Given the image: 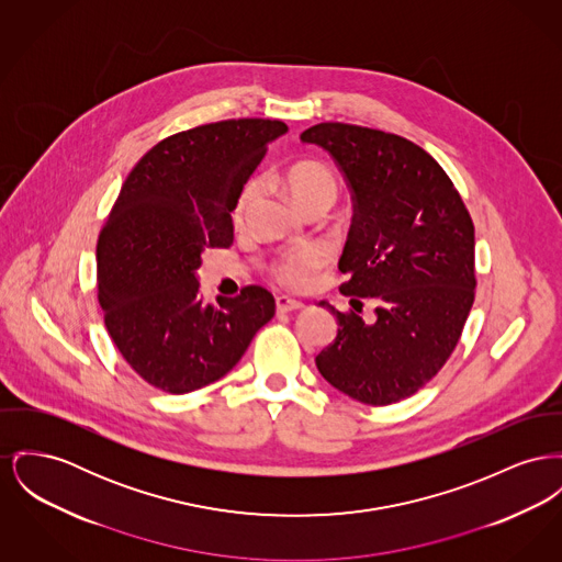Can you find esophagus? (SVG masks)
I'll return each mask as SVG.
<instances>
[{
    "mask_svg": "<svg viewBox=\"0 0 562 562\" xmlns=\"http://www.w3.org/2000/svg\"><path fill=\"white\" fill-rule=\"evenodd\" d=\"M276 307H278L280 314H286V312H297V310L303 307V303L297 301V299L280 295V297H276Z\"/></svg>",
    "mask_w": 562,
    "mask_h": 562,
    "instance_id": "1",
    "label": "esophagus"
}]
</instances>
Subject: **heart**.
Listing matches in <instances>:
<instances>
[{
	"mask_svg": "<svg viewBox=\"0 0 562 562\" xmlns=\"http://www.w3.org/2000/svg\"><path fill=\"white\" fill-rule=\"evenodd\" d=\"M284 184L291 193V198L297 201L299 207H312V205H333L337 199V182L333 178L327 167L318 164H299L293 166L286 176ZM261 184L259 180H252L244 187V191L237 198L235 205V221H244L252 203L259 198ZM325 265V255L318 248H299L291 252H282L273 263H271V273L276 276L278 282L301 289L305 286L312 276Z\"/></svg>",
	"mask_w": 562,
	"mask_h": 562,
	"instance_id": "b5f03b06",
	"label": "heart"
}]
</instances>
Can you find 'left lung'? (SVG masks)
I'll use <instances>...</instances> for the list:
<instances>
[{"label": "left lung", "instance_id": "obj_1", "mask_svg": "<svg viewBox=\"0 0 562 562\" xmlns=\"http://www.w3.org/2000/svg\"><path fill=\"white\" fill-rule=\"evenodd\" d=\"M335 159L355 199L339 257L350 303L373 299V321L327 301L337 335L316 367L333 389L367 405L420 391L450 359L473 305L475 229L452 180L414 142L346 123L301 133Z\"/></svg>", "mask_w": 562, "mask_h": 562}]
</instances>
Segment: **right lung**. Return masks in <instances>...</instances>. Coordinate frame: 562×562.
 I'll list each match as a JSON object with an SVG mask.
<instances>
[{
	"label": "right lung",
	"mask_w": 562,
	"mask_h": 562,
	"mask_svg": "<svg viewBox=\"0 0 562 562\" xmlns=\"http://www.w3.org/2000/svg\"><path fill=\"white\" fill-rule=\"evenodd\" d=\"M282 121L237 119L176 133L127 176L98 241V297L123 359L155 389L184 395L227 375L276 314L246 286L205 303L203 250L233 244L232 212Z\"/></svg>",
	"instance_id": "1"
}]
</instances>
